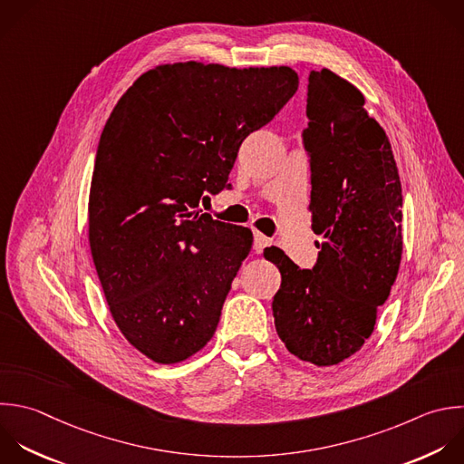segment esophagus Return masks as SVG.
<instances>
[{"label": "esophagus", "mask_w": 464, "mask_h": 464, "mask_svg": "<svg viewBox=\"0 0 464 464\" xmlns=\"http://www.w3.org/2000/svg\"><path fill=\"white\" fill-rule=\"evenodd\" d=\"M270 245V239L265 236V234H261V232H254V250L257 252V254H261L266 246Z\"/></svg>", "instance_id": "esophagus-1"}]
</instances>
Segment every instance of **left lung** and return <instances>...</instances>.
Segmentation results:
<instances>
[{"label": "left lung", "mask_w": 464, "mask_h": 464, "mask_svg": "<svg viewBox=\"0 0 464 464\" xmlns=\"http://www.w3.org/2000/svg\"><path fill=\"white\" fill-rule=\"evenodd\" d=\"M303 147L310 163L312 230L323 236L315 265L299 268L281 248L276 330L295 357L317 366L353 355L375 326L397 277L401 181L390 141L364 111L362 94L328 69L312 71Z\"/></svg>", "instance_id": "8db88e82"}]
</instances>
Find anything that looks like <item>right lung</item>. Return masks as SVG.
Masks as SVG:
<instances>
[{"instance_id": "right-lung-1", "label": "right lung", "mask_w": 464, "mask_h": 464, "mask_svg": "<svg viewBox=\"0 0 464 464\" xmlns=\"http://www.w3.org/2000/svg\"><path fill=\"white\" fill-rule=\"evenodd\" d=\"M290 67H156L121 96L102 132L89 198V241L112 317L163 364L214 335L252 230L199 210L230 188L241 143L288 103Z\"/></svg>"}]
</instances>
